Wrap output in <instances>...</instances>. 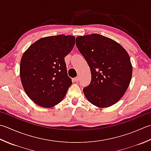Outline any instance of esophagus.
Here are the masks:
<instances>
[{
	"mask_svg": "<svg viewBox=\"0 0 151 151\" xmlns=\"http://www.w3.org/2000/svg\"><path fill=\"white\" fill-rule=\"evenodd\" d=\"M74 81L75 82H78L79 81V76H76L75 78H74Z\"/></svg>",
	"mask_w": 151,
	"mask_h": 151,
	"instance_id": "esophagus-1",
	"label": "esophagus"
}]
</instances>
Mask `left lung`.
Listing matches in <instances>:
<instances>
[{
	"instance_id": "obj_1",
	"label": "left lung",
	"mask_w": 151,
	"mask_h": 151,
	"mask_svg": "<svg viewBox=\"0 0 151 151\" xmlns=\"http://www.w3.org/2000/svg\"><path fill=\"white\" fill-rule=\"evenodd\" d=\"M76 45L90 68V84L83 92L99 108L113 105L130 83L133 67L128 53L116 41L99 34L76 38Z\"/></svg>"
}]
</instances>
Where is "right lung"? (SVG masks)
I'll list each match as a JSON object with an SVG mask.
<instances>
[{
	"label": "right lung",
	"instance_id": "right-lung-1",
	"mask_svg": "<svg viewBox=\"0 0 151 151\" xmlns=\"http://www.w3.org/2000/svg\"><path fill=\"white\" fill-rule=\"evenodd\" d=\"M75 44L72 35L40 38L23 53L19 75L23 90L37 105L51 108L60 103L72 84L65 57Z\"/></svg>",
	"mask_w": 151,
	"mask_h": 151
}]
</instances>
